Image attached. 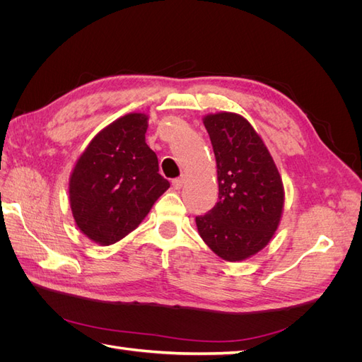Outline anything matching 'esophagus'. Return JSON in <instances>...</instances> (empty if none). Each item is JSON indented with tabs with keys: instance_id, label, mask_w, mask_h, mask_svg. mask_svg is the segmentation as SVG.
I'll use <instances>...</instances> for the list:
<instances>
[{
	"instance_id": "obj_1",
	"label": "esophagus",
	"mask_w": 362,
	"mask_h": 362,
	"mask_svg": "<svg viewBox=\"0 0 362 362\" xmlns=\"http://www.w3.org/2000/svg\"><path fill=\"white\" fill-rule=\"evenodd\" d=\"M184 182H185V177H184V175H182V177H180V178H175V180L172 181V185H173L175 189L178 190V189H181V187H182Z\"/></svg>"
}]
</instances>
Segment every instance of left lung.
Here are the masks:
<instances>
[{
	"instance_id": "8db88e82",
	"label": "left lung",
	"mask_w": 362,
	"mask_h": 362,
	"mask_svg": "<svg viewBox=\"0 0 362 362\" xmlns=\"http://www.w3.org/2000/svg\"><path fill=\"white\" fill-rule=\"evenodd\" d=\"M204 125L217 163L218 201L196 217V226L216 255L242 261L266 247L278 229L282 180L264 141L243 116L208 115Z\"/></svg>"
}]
</instances>
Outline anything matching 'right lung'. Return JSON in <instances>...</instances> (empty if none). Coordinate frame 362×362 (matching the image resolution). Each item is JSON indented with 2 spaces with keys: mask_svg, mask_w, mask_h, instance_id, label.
I'll return each mask as SVG.
<instances>
[{
  "mask_svg": "<svg viewBox=\"0 0 362 362\" xmlns=\"http://www.w3.org/2000/svg\"><path fill=\"white\" fill-rule=\"evenodd\" d=\"M148 116L129 113L98 133L69 178V202L80 231L108 246L140 225L170 184L145 141Z\"/></svg>",
  "mask_w": 362,
  "mask_h": 362,
  "instance_id": "right-lung-1",
  "label": "right lung"
}]
</instances>
